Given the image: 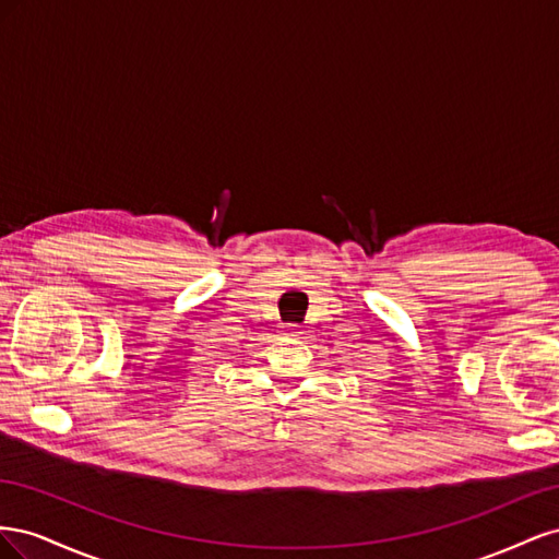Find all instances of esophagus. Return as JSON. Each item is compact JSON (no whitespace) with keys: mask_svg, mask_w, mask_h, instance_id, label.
Returning <instances> with one entry per match:
<instances>
[{"mask_svg":"<svg viewBox=\"0 0 559 559\" xmlns=\"http://www.w3.org/2000/svg\"><path fill=\"white\" fill-rule=\"evenodd\" d=\"M302 331H300V326H286V337H298Z\"/></svg>","mask_w":559,"mask_h":559,"instance_id":"esophagus-1","label":"esophagus"}]
</instances>
